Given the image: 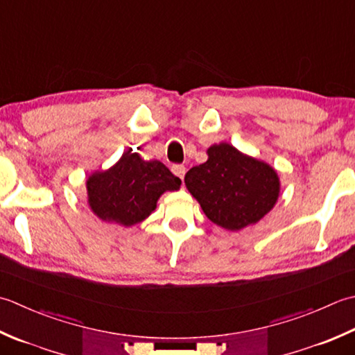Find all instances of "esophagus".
Wrapping results in <instances>:
<instances>
[{"label":"esophagus","mask_w":355,"mask_h":355,"mask_svg":"<svg viewBox=\"0 0 355 355\" xmlns=\"http://www.w3.org/2000/svg\"><path fill=\"white\" fill-rule=\"evenodd\" d=\"M172 172H173V175H177L178 178L183 180L184 173H186V168H184L183 164H173L172 166Z\"/></svg>","instance_id":"1"}]
</instances>
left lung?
<instances>
[{"mask_svg":"<svg viewBox=\"0 0 355 355\" xmlns=\"http://www.w3.org/2000/svg\"><path fill=\"white\" fill-rule=\"evenodd\" d=\"M206 154L203 164L187 171L184 184L212 223L237 232L272 211L280 196L272 166L226 141L212 144Z\"/></svg>","mask_w":355,"mask_h":355,"instance_id":"obj_1","label":"left lung"}]
</instances>
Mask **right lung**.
<instances>
[{
  "instance_id": "add662e5",
  "label": "right lung",
  "mask_w": 355,
  "mask_h": 355,
  "mask_svg": "<svg viewBox=\"0 0 355 355\" xmlns=\"http://www.w3.org/2000/svg\"><path fill=\"white\" fill-rule=\"evenodd\" d=\"M180 184L182 180L162 162H146L129 149L109 169L87 177V205L101 221L130 227L148 218L158 198L178 191Z\"/></svg>"
}]
</instances>
